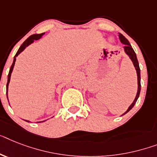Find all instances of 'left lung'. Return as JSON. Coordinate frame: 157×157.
<instances>
[{
  "label": "left lung",
  "mask_w": 157,
  "mask_h": 157,
  "mask_svg": "<svg viewBox=\"0 0 157 157\" xmlns=\"http://www.w3.org/2000/svg\"><path fill=\"white\" fill-rule=\"evenodd\" d=\"M119 37H120V40L121 41V43H123L124 45H125L124 47V52L126 53L128 55V57L130 58V59L132 62L133 65H134L135 68H136V74H137V82H138V90H137V93H136V96L135 98L134 101H133V103L130 105V107H128V110H127L124 114H123L122 116L125 115L126 113H128V111H130L133 107H134V105L136 104V103L137 99L139 98L140 96V66H139V63H138V60H137L136 58V54L135 53L134 50L132 49V46H131V44L129 43V41L127 39L126 37H124V35L122 33H119Z\"/></svg>",
  "instance_id": "left-lung-1"
}]
</instances>
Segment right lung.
Returning <instances> with one entry per match:
<instances>
[{"mask_svg": "<svg viewBox=\"0 0 157 157\" xmlns=\"http://www.w3.org/2000/svg\"><path fill=\"white\" fill-rule=\"evenodd\" d=\"M45 34V33H40V34H33L29 36L28 38H27L25 41H24L22 43V45L20 46L19 48V50H17V52L16 55L14 56L13 58V64H12L11 67H10V72H9V75H8V82H7V85H6V95H7V98H8V87H9V83H10V78H11V74L13 72V67H14V65H15V62H16V57H17L22 52L23 50L25 49L28 46H29L31 43H33L34 40H38L40 39L43 35ZM9 100V99H8ZM27 122H29L28 120H25ZM41 122H44V121H41ZM37 123H41V122H37Z\"/></svg>", "mask_w": 157, "mask_h": 157, "instance_id": "add662e5", "label": "right lung"}]
</instances>
